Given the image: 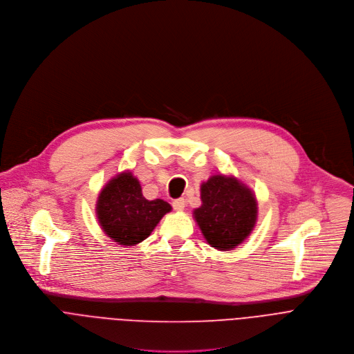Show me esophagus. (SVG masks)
Returning <instances> with one entry per match:
<instances>
[{
    "mask_svg": "<svg viewBox=\"0 0 354 354\" xmlns=\"http://www.w3.org/2000/svg\"><path fill=\"white\" fill-rule=\"evenodd\" d=\"M173 207L176 209V210H184L185 209V206H187V203H185V199L184 198H178V199H176V201H173Z\"/></svg>",
    "mask_w": 354,
    "mask_h": 354,
    "instance_id": "obj_1",
    "label": "esophagus"
}]
</instances>
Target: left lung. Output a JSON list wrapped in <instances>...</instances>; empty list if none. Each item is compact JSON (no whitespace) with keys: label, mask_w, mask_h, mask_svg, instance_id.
<instances>
[{"label":"left lung","mask_w":354,"mask_h":354,"mask_svg":"<svg viewBox=\"0 0 354 354\" xmlns=\"http://www.w3.org/2000/svg\"><path fill=\"white\" fill-rule=\"evenodd\" d=\"M202 205L194 210L206 241L221 251L241 244L257 222V201L234 177L212 176L201 185Z\"/></svg>","instance_id":"1"}]
</instances>
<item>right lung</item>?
Wrapping results in <instances>:
<instances>
[{"label": "right lung", "mask_w": 354, "mask_h": 354, "mask_svg": "<svg viewBox=\"0 0 354 354\" xmlns=\"http://www.w3.org/2000/svg\"><path fill=\"white\" fill-rule=\"evenodd\" d=\"M170 210V203L163 199L148 201L142 195L139 181L129 171L110 180L96 205L102 229L121 245L144 241Z\"/></svg>", "instance_id": "add662e5"}]
</instances>
